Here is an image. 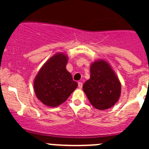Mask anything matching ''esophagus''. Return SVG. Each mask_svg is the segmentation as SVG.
I'll use <instances>...</instances> for the list:
<instances>
[{
    "label": "esophagus",
    "mask_w": 149,
    "mask_h": 149,
    "mask_svg": "<svg viewBox=\"0 0 149 149\" xmlns=\"http://www.w3.org/2000/svg\"><path fill=\"white\" fill-rule=\"evenodd\" d=\"M78 85H79V88H82V86H83V83L81 81H79V82H78Z\"/></svg>",
    "instance_id": "obj_1"
}]
</instances>
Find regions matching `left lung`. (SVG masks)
<instances>
[{"mask_svg": "<svg viewBox=\"0 0 149 149\" xmlns=\"http://www.w3.org/2000/svg\"><path fill=\"white\" fill-rule=\"evenodd\" d=\"M90 73V79L83 85L90 103L100 110L112 107L121 92V84L115 72L106 61H98L91 64Z\"/></svg>", "mask_w": 149, "mask_h": 149, "instance_id": "1", "label": "left lung"}]
</instances>
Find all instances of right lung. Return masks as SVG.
<instances>
[{
	"instance_id": "1",
	"label": "right lung",
	"mask_w": 149,
	"mask_h": 149,
	"mask_svg": "<svg viewBox=\"0 0 149 149\" xmlns=\"http://www.w3.org/2000/svg\"><path fill=\"white\" fill-rule=\"evenodd\" d=\"M67 62L66 55L56 54L47 61L36 76L34 92L45 105L55 107L61 104L78 86L66 70Z\"/></svg>"
}]
</instances>
